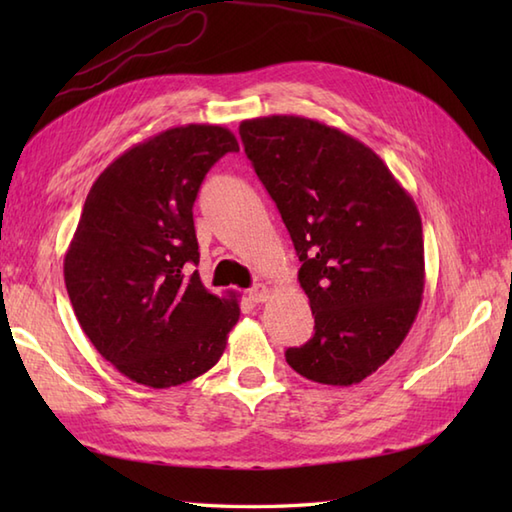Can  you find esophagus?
<instances>
[{"label": "esophagus", "instance_id": "1", "mask_svg": "<svg viewBox=\"0 0 512 512\" xmlns=\"http://www.w3.org/2000/svg\"><path fill=\"white\" fill-rule=\"evenodd\" d=\"M248 299L255 303H264L270 299V288L266 284H257L255 288L248 290Z\"/></svg>", "mask_w": 512, "mask_h": 512}]
</instances>
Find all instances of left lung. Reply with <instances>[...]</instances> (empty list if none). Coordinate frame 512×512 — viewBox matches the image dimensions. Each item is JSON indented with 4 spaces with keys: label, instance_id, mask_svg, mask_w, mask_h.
Listing matches in <instances>:
<instances>
[{
    "label": "left lung",
    "instance_id": "1",
    "mask_svg": "<svg viewBox=\"0 0 512 512\" xmlns=\"http://www.w3.org/2000/svg\"><path fill=\"white\" fill-rule=\"evenodd\" d=\"M239 136L295 244L314 314L312 339L288 347L286 361L314 383H361L398 350L420 310L416 202L361 140L312 118H250Z\"/></svg>",
    "mask_w": 512,
    "mask_h": 512
}]
</instances>
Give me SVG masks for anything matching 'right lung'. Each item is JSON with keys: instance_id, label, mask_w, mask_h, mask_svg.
<instances>
[{"instance_id": "add662e5", "label": "right lung", "mask_w": 512, "mask_h": 512, "mask_svg": "<svg viewBox=\"0 0 512 512\" xmlns=\"http://www.w3.org/2000/svg\"><path fill=\"white\" fill-rule=\"evenodd\" d=\"M235 136L182 125L127 149L85 198L63 259L70 303L99 354L138 385L176 387L220 361L239 319L198 270L193 202Z\"/></svg>"}]
</instances>
